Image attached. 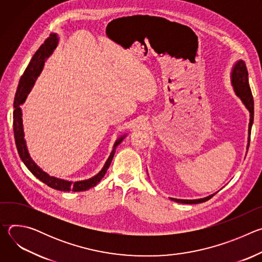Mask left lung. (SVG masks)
Returning a JSON list of instances; mask_svg holds the SVG:
<instances>
[{
    "instance_id": "left-lung-1",
    "label": "left lung",
    "mask_w": 262,
    "mask_h": 262,
    "mask_svg": "<svg viewBox=\"0 0 262 262\" xmlns=\"http://www.w3.org/2000/svg\"><path fill=\"white\" fill-rule=\"evenodd\" d=\"M231 84L233 86L235 94L242 99L246 107L250 112V123H249V138H248V145L247 149H249L250 146V137H251V128L254 120V101H253V95L251 92V88L249 85V79H248V70L245 62L243 60H238L231 72ZM217 193V192H216ZM216 193L209 195L208 197L201 198V199H194V200H185V199H175L170 198L172 201H175L177 203H183V204H198L205 202L209 200L211 197H213Z\"/></svg>"
}]
</instances>
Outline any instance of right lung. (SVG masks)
<instances>
[{"mask_svg":"<svg viewBox=\"0 0 262 262\" xmlns=\"http://www.w3.org/2000/svg\"><path fill=\"white\" fill-rule=\"evenodd\" d=\"M58 43V37L57 34H51L49 38L45 41V43L39 48V50L35 53L33 56L30 64L28 65L27 69L25 70L24 74L21 76L19 80V84L17 87V91L15 94L14 98V112H13V132H14V138H15V144L18 155L23 161V163L26 165V167L30 170V172L38 178L40 181L49 185L50 188L58 190V191H63V192H83L87 191L93 186H95L101 178L104 176L106 170L108 169L112 160L114 158L115 150H116V146L121 143V141L124 139L125 136H122L117 139V141L114 144L113 150H112L107 161L105 162L103 168L100 170L98 174L95 176L86 179V180H81V181H68L60 178H56L54 176H50L48 173L42 171L38 166L35 164V162L31 159L26 140H25V134H24V127H23V118H21V108L20 104H23L31 91L33 85L35 84V80L37 77L39 76V73L42 70L43 64L46 62V58L50 57V55L53 53V51L56 49Z\"/></svg>","mask_w":262,"mask_h":262,"instance_id":"obj_1","label":"right lung"}]
</instances>
